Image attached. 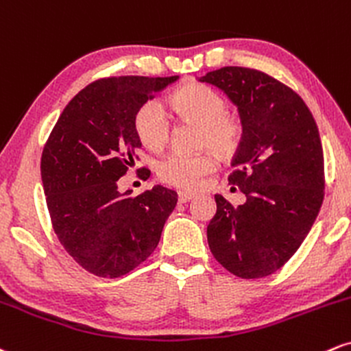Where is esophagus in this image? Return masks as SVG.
Masks as SVG:
<instances>
[{"label": "esophagus", "instance_id": "34e87169", "mask_svg": "<svg viewBox=\"0 0 351 351\" xmlns=\"http://www.w3.org/2000/svg\"><path fill=\"white\" fill-rule=\"evenodd\" d=\"M193 197H195V193H192V192H179V202H180V204L191 202Z\"/></svg>", "mask_w": 351, "mask_h": 351}]
</instances>
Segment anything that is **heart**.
<instances>
[{
    "label": "heart",
    "instance_id": "1",
    "mask_svg": "<svg viewBox=\"0 0 351 351\" xmlns=\"http://www.w3.org/2000/svg\"><path fill=\"white\" fill-rule=\"evenodd\" d=\"M171 105L179 117L199 123L202 146H210L218 154L228 156L240 144L241 123L233 114L226 113L228 103L210 86L185 85L172 95ZM134 130L144 146L159 151L166 146L171 136V119L159 101L149 100L136 113ZM215 158L210 152H171L158 160L156 172L162 182L191 191L215 169Z\"/></svg>",
    "mask_w": 351,
    "mask_h": 351
}]
</instances>
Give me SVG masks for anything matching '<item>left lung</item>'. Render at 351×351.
<instances>
[{"label": "left lung", "mask_w": 351, "mask_h": 351, "mask_svg": "<svg viewBox=\"0 0 351 351\" xmlns=\"http://www.w3.org/2000/svg\"><path fill=\"white\" fill-rule=\"evenodd\" d=\"M200 82L238 106L243 134L230 174L246 200L215 195L207 226L212 254L243 279L273 274L289 261L324 202V151L311 110L294 90L254 69L221 67Z\"/></svg>", "instance_id": "obj_1"}]
</instances>
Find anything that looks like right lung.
<instances>
[{
	"mask_svg": "<svg viewBox=\"0 0 351 351\" xmlns=\"http://www.w3.org/2000/svg\"><path fill=\"white\" fill-rule=\"evenodd\" d=\"M174 77H110L78 92L57 119L40 158L49 215L65 251L85 271L119 278L151 256L177 193L154 185L138 197L118 179L134 164L138 110ZM151 172L143 169L141 177Z\"/></svg>",
	"mask_w": 351,
	"mask_h": 351,
	"instance_id": "right-lung-1",
	"label": "right lung"
}]
</instances>
